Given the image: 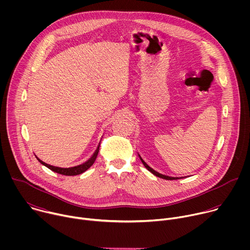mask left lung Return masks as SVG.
<instances>
[{
    "label": "left lung",
    "mask_w": 250,
    "mask_h": 250,
    "mask_svg": "<svg viewBox=\"0 0 250 250\" xmlns=\"http://www.w3.org/2000/svg\"><path fill=\"white\" fill-rule=\"evenodd\" d=\"M138 156H139V159L141 160L142 164H144V165L146 166V168L148 171H150L153 175H155V176H157V177H159V178H162V179H165V180H177V179H181V178H184V177H171V176H167V175L161 174V173L155 171L153 168H151L144 159H142V157L140 156L139 153H138Z\"/></svg>",
    "instance_id": "left-lung-1"
}]
</instances>
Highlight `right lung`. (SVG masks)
Wrapping results in <instances>:
<instances>
[{
	"label": "right lung",
	"mask_w": 250,
	"mask_h": 250,
	"mask_svg": "<svg viewBox=\"0 0 250 250\" xmlns=\"http://www.w3.org/2000/svg\"><path fill=\"white\" fill-rule=\"evenodd\" d=\"M101 144V142H100ZM100 144L97 147V149L95 150V152L93 153V155L84 163L80 164V165H77V166H73V167H69V168H62V167H57V166H53V165H50L48 163H45L43 162L42 159H40L37 155H35V157H37V159L42 164L44 165L45 167H47L48 169L52 170L53 172H56L58 174H62V175H66V176H75V175H79V174H82L83 172H85L86 170H88L95 162L97 156H98V153H99V148H100Z\"/></svg>",
	"instance_id": "right-lung-1"
}]
</instances>
